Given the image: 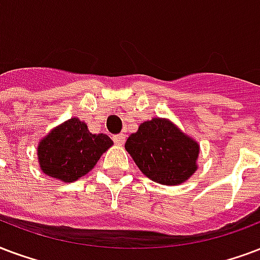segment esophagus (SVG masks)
Masks as SVG:
<instances>
[{
  "label": "esophagus",
  "instance_id": "34e87169",
  "mask_svg": "<svg viewBox=\"0 0 260 260\" xmlns=\"http://www.w3.org/2000/svg\"><path fill=\"white\" fill-rule=\"evenodd\" d=\"M112 140H114L115 144H118V145H123V144H124V141H126V136L120 133V134H116V136H114V137H112Z\"/></svg>",
  "mask_w": 260,
  "mask_h": 260
}]
</instances>
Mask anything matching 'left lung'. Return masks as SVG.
Instances as JSON below:
<instances>
[{"mask_svg": "<svg viewBox=\"0 0 260 260\" xmlns=\"http://www.w3.org/2000/svg\"><path fill=\"white\" fill-rule=\"evenodd\" d=\"M138 169L161 185H178L196 171L199 145L166 119L144 122L126 141Z\"/></svg>", "mask_w": 260, "mask_h": 260, "instance_id": "8db88e82", "label": "left lung"}]
</instances>
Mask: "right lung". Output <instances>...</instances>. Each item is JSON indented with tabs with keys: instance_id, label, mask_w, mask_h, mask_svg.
I'll use <instances>...</instances> for the list:
<instances>
[{
	"instance_id": "1",
	"label": "right lung",
	"mask_w": 260,
	"mask_h": 260,
	"mask_svg": "<svg viewBox=\"0 0 260 260\" xmlns=\"http://www.w3.org/2000/svg\"><path fill=\"white\" fill-rule=\"evenodd\" d=\"M112 140L105 134H91L79 119L72 118L49 133L40 142L41 170L49 177L74 182L87 174Z\"/></svg>"
}]
</instances>
